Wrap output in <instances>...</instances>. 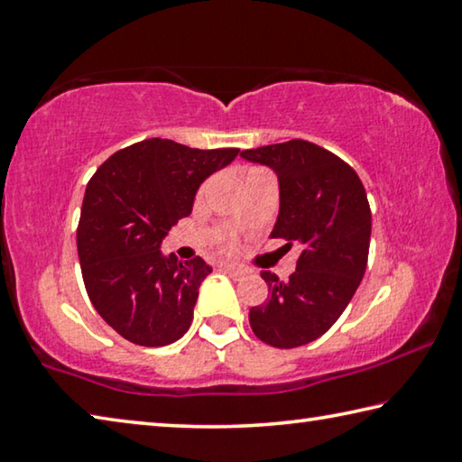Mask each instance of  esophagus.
I'll list each match as a JSON object with an SVG mask.
<instances>
[{
    "label": "esophagus",
    "mask_w": 462,
    "mask_h": 462,
    "mask_svg": "<svg viewBox=\"0 0 462 462\" xmlns=\"http://www.w3.org/2000/svg\"><path fill=\"white\" fill-rule=\"evenodd\" d=\"M222 271L226 273V275H230L232 279H240V277H245V275H246V271H245V269L238 267V264H230V263L222 264Z\"/></svg>",
    "instance_id": "1"
}]
</instances>
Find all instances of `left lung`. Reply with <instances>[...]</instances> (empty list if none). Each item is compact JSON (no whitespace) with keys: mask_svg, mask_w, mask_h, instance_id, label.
Masks as SVG:
<instances>
[{"mask_svg":"<svg viewBox=\"0 0 462 462\" xmlns=\"http://www.w3.org/2000/svg\"><path fill=\"white\" fill-rule=\"evenodd\" d=\"M240 156L275 171L279 216L271 238L301 246L287 281L261 273L269 297L250 308V328L275 348L303 346L330 330L361 285L371 240L369 199L353 167L308 140L250 148Z\"/></svg>","mask_w":462,"mask_h":462,"instance_id":"1","label":"left lung"}]
</instances>
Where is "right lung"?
Here are the masks:
<instances>
[{"mask_svg":"<svg viewBox=\"0 0 462 462\" xmlns=\"http://www.w3.org/2000/svg\"><path fill=\"white\" fill-rule=\"evenodd\" d=\"M236 156L238 148L148 138L109 156L89 179L77 228L83 283L97 314L126 340L167 346L189 330L212 267L199 256L179 263L161 245L191 214L199 185Z\"/></svg>","mask_w":462,"mask_h":462,"instance_id":"1","label":"right lung"}]
</instances>
